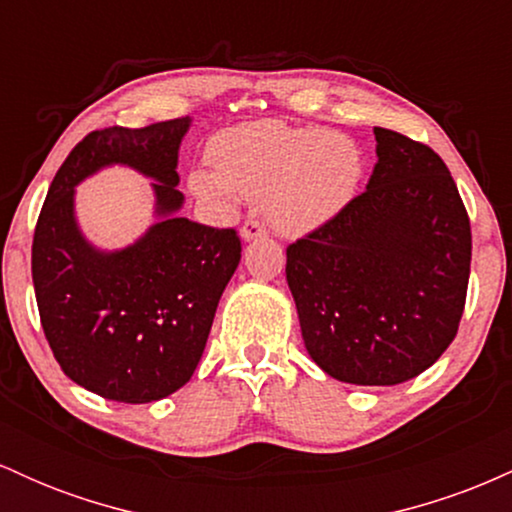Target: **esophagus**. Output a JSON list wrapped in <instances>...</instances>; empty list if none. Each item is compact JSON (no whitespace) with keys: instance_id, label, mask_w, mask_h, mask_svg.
Returning <instances> with one entry per match:
<instances>
[{"instance_id":"34e87169","label":"esophagus","mask_w":512,"mask_h":512,"mask_svg":"<svg viewBox=\"0 0 512 512\" xmlns=\"http://www.w3.org/2000/svg\"><path fill=\"white\" fill-rule=\"evenodd\" d=\"M264 226L257 219H248L243 223V228H240V238L243 240H252V238H262L264 236Z\"/></svg>"}]
</instances>
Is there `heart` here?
I'll list each match as a JSON object with an SVG mask.
<instances>
[{
    "label": "heart",
    "instance_id": "obj_1",
    "mask_svg": "<svg viewBox=\"0 0 512 512\" xmlns=\"http://www.w3.org/2000/svg\"><path fill=\"white\" fill-rule=\"evenodd\" d=\"M214 168L190 173L197 197L231 209L238 195L262 199L279 233L317 231L351 202L363 178V151L332 129L257 120L228 127L209 142Z\"/></svg>",
    "mask_w": 512,
    "mask_h": 512
}]
</instances>
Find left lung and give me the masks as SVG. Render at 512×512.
Segmentation results:
<instances>
[{
	"instance_id": "obj_1",
	"label": "left lung",
	"mask_w": 512,
	"mask_h": 512,
	"mask_svg": "<svg viewBox=\"0 0 512 512\" xmlns=\"http://www.w3.org/2000/svg\"><path fill=\"white\" fill-rule=\"evenodd\" d=\"M366 192L286 248L305 349L332 378L399 385L438 361L467 298L472 231L431 146L375 127Z\"/></svg>"
}]
</instances>
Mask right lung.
Returning a JSON list of instances; mask_svg holds the SVG:
<instances>
[{
    "label": "right lung",
    "instance_id": "obj_1",
    "mask_svg": "<svg viewBox=\"0 0 512 512\" xmlns=\"http://www.w3.org/2000/svg\"><path fill=\"white\" fill-rule=\"evenodd\" d=\"M190 117L86 134L57 170L33 236L40 322L67 378L105 399L146 404L173 395L195 373L216 305L240 262L233 228L180 216L178 151ZM108 165L155 180L157 223L122 251L80 233L73 187Z\"/></svg>",
    "mask_w": 512,
    "mask_h": 512
}]
</instances>
